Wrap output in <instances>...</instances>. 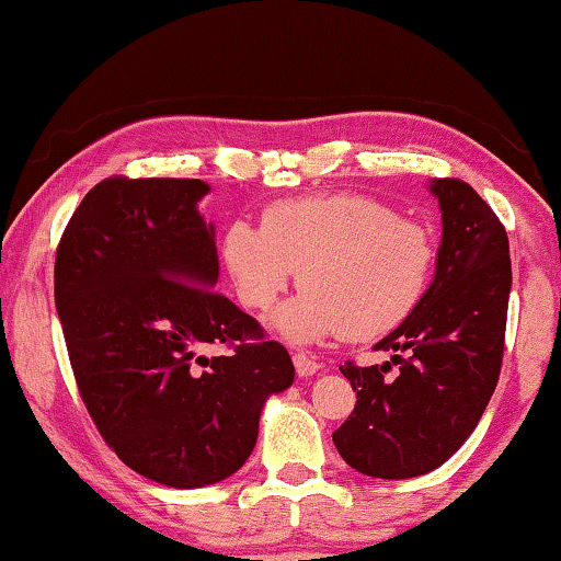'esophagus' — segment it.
<instances>
[{"mask_svg":"<svg viewBox=\"0 0 561 561\" xmlns=\"http://www.w3.org/2000/svg\"><path fill=\"white\" fill-rule=\"evenodd\" d=\"M291 360H294V368H297L299 376H314L319 374V360L311 358L307 351H294L291 354Z\"/></svg>","mask_w":561,"mask_h":561,"instance_id":"1","label":"esophagus"}]
</instances>
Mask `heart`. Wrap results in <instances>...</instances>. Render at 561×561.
<instances>
[{
	"label": "heart",
	"mask_w": 561,
	"mask_h": 561,
	"mask_svg": "<svg viewBox=\"0 0 561 561\" xmlns=\"http://www.w3.org/2000/svg\"><path fill=\"white\" fill-rule=\"evenodd\" d=\"M438 244L423 222L368 195H307L264 207L262 227L234 220L222 262L237 299L274 307L299 270L304 291L274 324L291 341L391 334L428 294Z\"/></svg>",
	"instance_id": "obj_1"
}]
</instances>
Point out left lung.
<instances>
[{
    "label": "left lung",
    "mask_w": 561,
    "mask_h": 561,
    "mask_svg": "<svg viewBox=\"0 0 561 561\" xmlns=\"http://www.w3.org/2000/svg\"><path fill=\"white\" fill-rule=\"evenodd\" d=\"M431 190L443 242L428 294L376 344L393 351L391 360L341 366L356 405L334 445L368 478L405 480L448 460L480 423L502 368L512 287L505 225L458 178L433 180Z\"/></svg>",
    "instance_id": "8db88e82"
}]
</instances>
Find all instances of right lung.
<instances>
[{
  "mask_svg": "<svg viewBox=\"0 0 561 561\" xmlns=\"http://www.w3.org/2000/svg\"><path fill=\"white\" fill-rule=\"evenodd\" d=\"M207 190L193 178L101 180L54 262L73 378L101 438L180 490L240 470L267 396L294 381L287 348L213 289L215 230L197 213ZM210 345L226 354L205 357Z\"/></svg>",
  "mask_w": 561,
  "mask_h": 561,
  "instance_id": "1",
  "label": "right lung"
}]
</instances>
